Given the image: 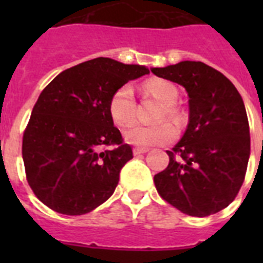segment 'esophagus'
<instances>
[{
	"label": "esophagus",
	"mask_w": 263,
	"mask_h": 263,
	"mask_svg": "<svg viewBox=\"0 0 263 263\" xmlns=\"http://www.w3.org/2000/svg\"><path fill=\"white\" fill-rule=\"evenodd\" d=\"M147 152H148V148H139V147L134 148V154H135V156H139V154H144V153H147Z\"/></svg>",
	"instance_id": "esophagus-1"
}]
</instances>
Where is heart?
Wrapping results in <instances>:
<instances>
[{"mask_svg":"<svg viewBox=\"0 0 263 263\" xmlns=\"http://www.w3.org/2000/svg\"><path fill=\"white\" fill-rule=\"evenodd\" d=\"M143 91L162 103V107L156 117L157 120H162L165 117L173 121L180 120V111L175 105L179 97V91L175 84L168 80H150L143 84ZM107 109L113 123L117 124L119 127L129 125L135 120L136 115L135 95L131 86L124 84L117 88L109 99ZM175 136V127L168 121H160L152 125L134 124L124 132V138L128 143L144 148L168 143Z\"/></svg>","mask_w":263,"mask_h":263,"instance_id":"heart-1","label":"heart"}]
</instances>
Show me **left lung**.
Instances as JSON below:
<instances>
[{"label":"left lung","instance_id":"left-lung-1","mask_svg":"<svg viewBox=\"0 0 263 263\" xmlns=\"http://www.w3.org/2000/svg\"><path fill=\"white\" fill-rule=\"evenodd\" d=\"M188 92L190 119L183 138L166 152L169 165L154 176L160 196L192 217H208L232 203L245 181L250 127L232 82L200 61L152 68Z\"/></svg>","mask_w":263,"mask_h":263}]
</instances>
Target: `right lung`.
Masks as SVG:
<instances>
[{"label":"right lung","instance_id":"1","mask_svg":"<svg viewBox=\"0 0 263 263\" xmlns=\"http://www.w3.org/2000/svg\"><path fill=\"white\" fill-rule=\"evenodd\" d=\"M146 73L142 65L99 57L65 69L43 88L22 147L27 181L43 204L80 216L110 198L134 156L113 125L109 99Z\"/></svg>","mask_w":263,"mask_h":263}]
</instances>
